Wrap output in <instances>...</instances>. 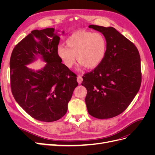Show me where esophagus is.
I'll return each mask as SVG.
<instances>
[{"label": "esophagus", "instance_id": "esophagus-1", "mask_svg": "<svg viewBox=\"0 0 155 155\" xmlns=\"http://www.w3.org/2000/svg\"><path fill=\"white\" fill-rule=\"evenodd\" d=\"M77 81L79 84H81L83 81V78H82V76H80V75H79V76H78L77 77Z\"/></svg>", "mask_w": 155, "mask_h": 155}]
</instances>
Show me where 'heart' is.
Listing matches in <instances>:
<instances>
[{"label": "heart", "mask_w": 155, "mask_h": 155, "mask_svg": "<svg viewBox=\"0 0 155 155\" xmlns=\"http://www.w3.org/2000/svg\"><path fill=\"white\" fill-rule=\"evenodd\" d=\"M66 46L59 45L57 55L65 67L70 68L76 59L81 67L88 69L97 67L104 60L107 43L104 35L100 32L85 30L74 31L65 41Z\"/></svg>", "instance_id": "obj_1"}]
</instances>
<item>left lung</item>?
I'll return each mask as SVG.
<instances>
[{
  "instance_id": "left-lung-1",
  "label": "left lung",
  "mask_w": 155,
  "mask_h": 155,
  "mask_svg": "<svg viewBox=\"0 0 155 155\" xmlns=\"http://www.w3.org/2000/svg\"><path fill=\"white\" fill-rule=\"evenodd\" d=\"M101 32L107 43L103 62L83 76L87 90L85 103L88 113L98 119L113 118L123 112L141 85L140 57L135 45L113 27L90 25Z\"/></svg>"
}]
</instances>
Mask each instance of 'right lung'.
I'll return each instance as SVG.
<instances>
[{
	"mask_svg": "<svg viewBox=\"0 0 155 155\" xmlns=\"http://www.w3.org/2000/svg\"><path fill=\"white\" fill-rule=\"evenodd\" d=\"M59 35L53 28L33 30L15 46L10 58L14 98L32 118L46 122L58 120L67 113L78 85L76 75L57 55ZM38 58L47 63L43 68L34 70L27 67Z\"/></svg>",
	"mask_w": 155,
	"mask_h": 155,
	"instance_id": "right-lung-1",
	"label": "right lung"
}]
</instances>
